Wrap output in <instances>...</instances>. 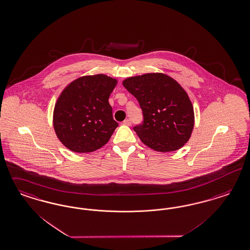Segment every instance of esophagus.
Segmentation results:
<instances>
[{
  "instance_id": "esophagus-1",
  "label": "esophagus",
  "mask_w": 250,
  "mask_h": 250,
  "mask_svg": "<svg viewBox=\"0 0 250 250\" xmlns=\"http://www.w3.org/2000/svg\"><path fill=\"white\" fill-rule=\"evenodd\" d=\"M123 124L124 125H127V126H130L131 125V122L129 120H125V121H123Z\"/></svg>"
}]
</instances>
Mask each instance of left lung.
<instances>
[{
    "instance_id": "obj_1",
    "label": "left lung",
    "mask_w": 250,
    "mask_h": 250,
    "mask_svg": "<svg viewBox=\"0 0 250 250\" xmlns=\"http://www.w3.org/2000/svg\"><path fill=\"white\" fill-rule=\"evenodd\" d=\"M122 84L143 110V124L133 128L140 140L157 152L183 147L194 124V107L185 89L163 73L130 77Z\"/></svg>"
}]
</instances>
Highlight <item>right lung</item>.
<instances>
[{"label":"right lung","mask_w":250,"mask_h":250,"mask_svg":"<svg viewBox=\"0 0 250 250\" xmlns=\"http://www.w3.org/2000/svg\"><path fill=\"white\" fill-rule=\"evenodd\" d=\"M117 83L106 75H90L75 80L63 90L55 105L53 124L65 147L90 153L109 141L119 125L108 103Z\"/></svg>","instance_id":"add662e5"}]
</instances>
